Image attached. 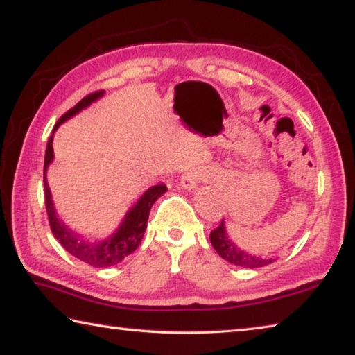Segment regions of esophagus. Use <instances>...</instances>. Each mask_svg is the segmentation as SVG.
I'll use <instances>...</instances> for the list:
<instances>
[{
  "label": "esophagus",
  "mask_w": 355,
  "mask_h": 355,
  "mask_svg": "<svg viewBox=\"0 0 355 355\" xmlns=\"http://www.w3.org/2000/svg\"><path fill=\"white\" fill-rule=\"evenodd\" d=\"M202 180V173L199 171H188L183 173L182 180H180V184L184 191H194L197 188V184L200 183Z\"/></svg>",
  "instance_id": "esophagus-1"
}]
</instances>
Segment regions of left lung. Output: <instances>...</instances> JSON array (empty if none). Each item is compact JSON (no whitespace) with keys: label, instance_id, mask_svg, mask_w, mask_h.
<instances>
[{"label":"left lung","instance_id":"8db88e82","mask_svg":"<svg viewBox=\"0 0 355 355\" xmlns=\"http://www.w3.org/2000/svg\"><path fill=\"white\" fill-rule=\"evenodd\" d=\"M209 241H211L213 248L216 252H218L219 257H222L225 261L235 264V266H239V268H248V269L263 268L277 260L275 257H263V255L250 254V252L236 245L232 241L230 236H228L225 219H222L219 227L214 228V230L209 233Z\"/></svg>","mask_w":355,"mask_h":355}]
</instances>
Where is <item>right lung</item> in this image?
<instances>
[{"instance_id": "1", "label": "right lung", "mask_w": 355, "mask_h": 355, "mask_svg": "<svg viewBox=\"0 0 355 355\" xmlns=\"http://www.w3.org/2000/svg\"><path fill=\"white\" fill-rule=\"evenodd\" d=\"M105 95V91L95 92L87 95L86 98H83L80 103L75 107H71L64 116L58 120V123L53 128V135L50 136L46 144V152H45V166H44V184H45V205L48 219H50V225L53 230V235L56 236L59 243L62 244V248L73 255L78 260L91 264L94 268H110L116 266L125 257L137 249V245L141 244L144 233L147 228V220L150 209H152L153 203L159 199L161 196L166 194V184L159 183L155 184L152 188H148L144 194L137 199V202L131 207L127 213H125L123 219L117 225L110 236L105 239H89L87 236L81 235V233L75 232L73 228H70L65 222L59 218V214L55 208V202H53L50 186L46 182V171L50 164L55 159V152H53V136H55L56 130L61 127L64 122H67L69 119L75 117L76 114H80L83 110L91 106L95 101L100 100Z\"/></svg>"}]
</instances>
